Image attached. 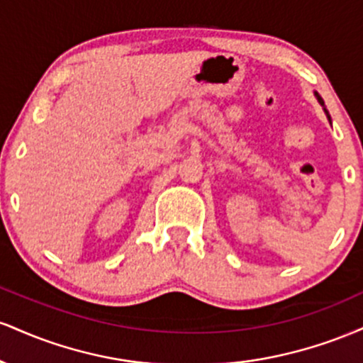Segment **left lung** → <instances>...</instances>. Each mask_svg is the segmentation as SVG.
Instances as JSON below:
<instances>
[{
	"mask_svg": "<svg viewBox=\"0 0 363 363\" xmlns=\"http://www.w3.org/2000/svg\"><path fill=\"white\" fill-rule=\"evenodd\" d=\"M314 95H315V99H318V102L320 104V106H323V109H324V112H326V116H328L329 123H331V116H329V112H328V109H326V107H324V101H323V99H320V95L318 94V91H314Z\"/></svg>",
	"mask_w": 363,
	"mask_h": 363,
	"instance_id": "left-lung-1",
	"label": "left lung"
}]
</instances>
